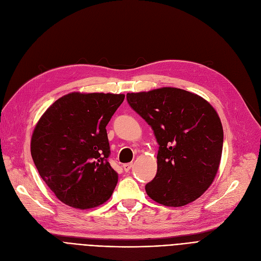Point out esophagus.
Returning a JSON list of instances; mask_svg holds the SVG:
<instances>
[{"label": "esophagus", "mask_w": 261, "mask_h": 261, "mask_svg": "<svg viewBox=\"0 0 261 261\" xmlns=\"http://www.w3.org/2000/svg\"><path fill=\"white\" fill-rule=\"evenodd\" d=\"M122 167H123V170H124V171H127V172H128V171H129V170L131 169V168H132V164H131V163H128V164H124V165H123Z\"/></svg>", "instance_id": "34e87169"}]
</instances>
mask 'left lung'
Masks as SVG:
<instances>
[{
  "instance_id": "obj_1",
  "label": "left lung",
  "mask_w": 261,
  "mask_h": 261,
  "mask_svg": "<svg viewBox=\"0 0 261 261\" xmlns=\"http://www.w3.org/2000/svg\"><path fill=\"white\" fill-rule=\"evenodd\" d=\"M127 99L159 144L147 195L169 207L200 197L214 182L222 155L223 129L216 109L195 93L170 87L128 93Z\"/></svg>"
}]
</instances>
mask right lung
Listing matches in <instances>:
<instances>
[{
    "label": "right lung",
    "mask_w": 261,
    "mask_h": 261,
    "mask_svg": "<svg viewBox=\"0 0 261 261\" xmlns=\"http://www.w3.org/2000/svg\"><path fill=\"white\" fill-rule=\"evenodd\" d=\"M124 94L71 92L49 106L32 132L31 156L62 203L90 209L111 198L118 173L107 162L106 125Z\"/></svg>",
    "instance_id": "add662e5"
}]
</instances>
